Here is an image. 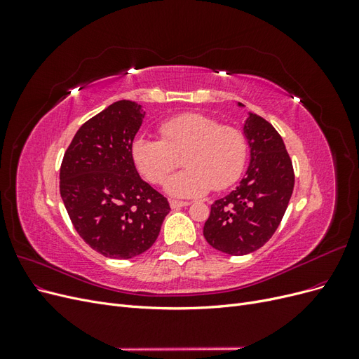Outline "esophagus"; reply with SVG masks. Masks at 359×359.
<instances>
[{
	"instance_id": "1",
	"label": "esophagus",
	"mask_w": 359,
	"mask_h": 359,
	"mask_svg": "<svg viewBox=\"0 0 359 359\" xmlns=\"http://www.w3.org/2000/svg\"><path fill=\"white\" fill-rule=\"evenodd\" d=\"M170 208L172 210H180L182 208V206H189L190 202H186V201H170Z\"/></svg>"
}]
</instances>
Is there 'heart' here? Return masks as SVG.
I'll return each mask as SVG.
<instances>
[{"label":"heart","mask_w":359,"mask_h":359,"mask_svg":"<svg viewBox=\"0 0 359 359\" xmlns=\"http://www.w3.org/2000/svg\"><path fill=\"white\" fill-rule=\"evenodd\" d=\"M161 140L137 137L132 144L136 169L153 184H161L182 165L187 169L165 184L175 198H198L211 189L220 191L238 181L245 166L247 142L240 130L220 126L215 118L199 112L172 116L160 124Z\"/></svg>","instance_id":"heart-1"}]
</instances>
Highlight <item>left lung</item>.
<instances>
[{"label": "left lung", "mask_w": 359, "mask_h": 359, "mask_svg": "<svg viewBox=\"0 0 359 359\" xmlns=\"http://www.w3.org/2000/svg\"><path fill=\"white\" fill-rule=\"evenodd\" d=\"M244 136L250 147L245 178L211 205L203 226L208 244L232 256L253 253L268 243L283 219L295 184L283 139L266 119L250 112Z\"/></svg>", "instance_id": "left-lung-1"}]
</instances>
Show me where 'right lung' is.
<instances>
[{"label": "right lung", "mask_w": 359, "mask_h": 359, "mask_svg": "<svg viewBox=\"0 0 359 359\" xmlns=\"http://www.w3.org/2000/svg\"><path fill=\"white\" fill-rule=\"evenodd\" d=\"M142 106L119 100L88 119L64 153L60 193L76 232L95 252L132 259L153 245L170 206L139 177L132 144Z\"/></svg>", "instance_id": "obj_1"}]
</instances>
